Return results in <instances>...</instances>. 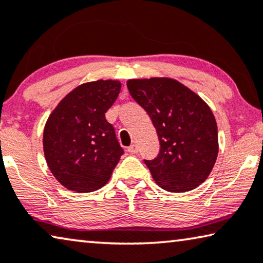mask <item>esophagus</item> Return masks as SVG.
<instances>
[{"label":"esophagus","mask_w":263,"mask_h":263,"mask_svg":"<svg viewBox=\"0 0 263 263\" xmlns=\"http://www.w3.org/2000/svg\"><path fill=\"white\" fill-rule=\"evenodd\" d=\"M129 153L130 154H135V153H138V146H136V144H132L130 147H128V149H127Z\"/></svg>","instance_id":"obj_1"}]
</instances>
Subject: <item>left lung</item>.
Instances as JSON below:
<instances>
[{
    "instance_id": "1",
    "label": "left lung",
    "mask_w": 263,
    "mask_h": 263,
    "mask_svg": "<svg viewBox=\"0 0 263 263\" xmlns=\"http://www.w3.org/2000/svg\"><path fill=\"white\" fill-rule=\"evenodd\" d=\"M127 86L157 129L159 154L144 160L155 182L176 193L203 184L218 154V132L210 106L172 78L129 79Z\"/></svg>"
}]
</instances>
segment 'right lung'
<instances>
[{
  "instance_id": "right-lung-1",
  "label": "right lung",
  "mask_w": 263,
  "mask_h": 263,
  "mask_svg": "<svg viewBox=\"0 0 263 263\" xmlns=\"http://www.w3.org/2000/svg\"><path fill=\"white\" fill-rule=\"evenodd\" d=\"M119 81L89 82L67 93L44 129V153L54 178L71 191L104 186L123 154L105 112L119 96Z\"/></svg>"
}]
</instances>
